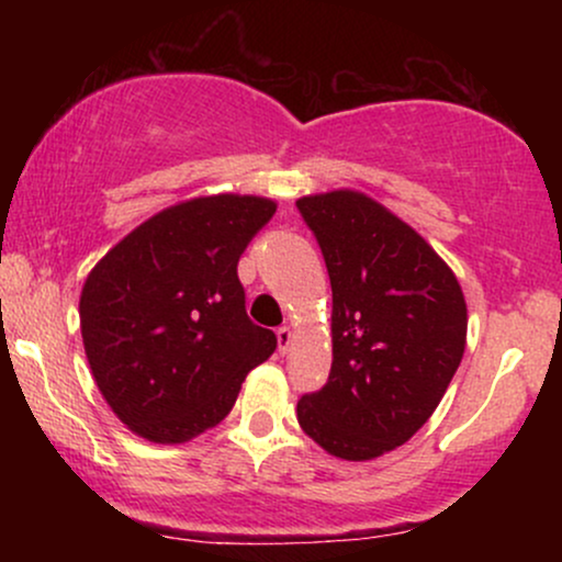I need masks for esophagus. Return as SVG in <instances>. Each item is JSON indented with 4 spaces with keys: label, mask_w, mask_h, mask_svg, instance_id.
<instances>
[{
    "label": "esophagus",
    "mask_w": 562,
    "mask_h": 562,
    "mask_svg": "<svg viewBox=\"0 0 562 562\" xmlns=\"http://www.w3.org/2000/svg\"><path fill=\"white\" fill-rule=\"evenodd\" d=\"M277 344H280V351L285 353L290 344H293V330H290V327H280V330H277Z\"/></svg>",
    "instance_id": "34e87169"
}]
</instances>
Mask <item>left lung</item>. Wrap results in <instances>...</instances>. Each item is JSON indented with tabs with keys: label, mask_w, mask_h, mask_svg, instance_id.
<instances>
[{
	"label": "left lung",
	"mask_w": 562,
	"mask_h": 562,
	"mask_svg": "<svg viewBox=\"0 0 562 562\" xmlns=\"http://www.w3.org/2000/svg\"><path fill=\"white\" fill-rule=\"evenodd\" d=\"M333 285V367L303 393V434L340 460H375L428 423L465 353L460 282L409 224L353 190L295 200Z\"/></svg>",
	"instance_id": "1"
}]
</instances>
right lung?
<instances>
[{"instance_id":"add662e5","label":"right lung","mask_w":562,"mask_h":562,"mask_svg":"<svg viewBox=\"0 0 562 562\" xmlns=\"http://www.w3.org/2000/svg\"><path fill=\"white\" fill-rule=\"evenodd\" d=\"M277 205L209 195L160 211L83 282L81 338L97 389L134 434L182 443L229 415L277 335L245 314L237 261Z\"/></svg>"}]
</instances>
